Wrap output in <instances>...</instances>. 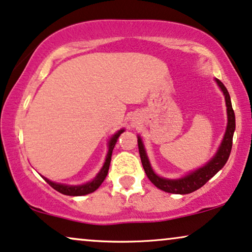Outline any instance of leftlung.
<instances>
[{"label":"left lung","mask_w":252,"mask_h":252,"mask_svg":"<svg viewBox=\"0 0 252 252\" xmlns=\"http://www.w3.org/2000/svg\"><path fill=\"white\" fill-rule=\"evenodd\" d=\"M216 82H218L220 88L222 89V92H223L224 94L225 104H227L228 126H227V130H225L223 141H222L221 146H220L218 152H216L215 157L213 158L208 164L205 165V166L192 172V173L189 174V176L177 180L165 179V178L158 177L154 172V170L151 168V165L149 163L148 156L145 154L144 146H143L142 139L138 137V150H139V156H141L143 168H144L146 176H148L150 181H151L156 187H158L159 189L164 190V192H167V193H173V194L192 193L194 190L199 189L200 187H202L207 181L211 179V178L214 177L215 174L224 166L225 163H227L229 156H230V152H231L232 136H234V131H235V113L231 107L230 95H229L227 88H225L224 85L220 80H218V79H216Z\"/></svg>","instance_id":"left-lung-1"}]
</instances>
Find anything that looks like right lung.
<instances>
[{"label": "right lung", "mask_w": 252, "mask_h": 252, "mask_svg": "<svg viewBox=\"0 0 252 252\" xmlns=\"http://www.w3.org/2000/svg\"><path fill=\"white\" fill-rule=\"evenodd\" d=\"M124 130H120L119 132H116L115 135L111 137L110 142H109V150H108V155L106 158V161H104L103 167L101 168V171L98 172V174L95 177V179H93L91 183H87L86 185H81V186H68V185H63V184H56L50 181L46 178H44L47 184L50 185L52 189H55L56 190H58L59 193L65 194V195H71V196H79V195H86V194L93 193L94 190H96L100 185L103 183V180L106 179L107 174H108V170H109V165H110V160H111V154H113V149L115 146L117 139L121 133H122Z\"/></svg>", "instance_id": "1"}]
</instances>
